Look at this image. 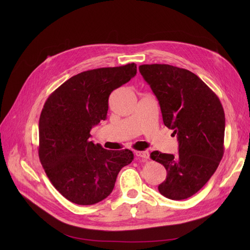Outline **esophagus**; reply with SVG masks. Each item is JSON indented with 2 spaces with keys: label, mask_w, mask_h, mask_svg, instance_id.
I'll use <instances>...</instances> for the list:
<instances>
[{
  "label": "esophagus",
  "mask_w": 250,
  "mask_h": 250,
  "mask_svg": "<svg viewBox=\"0 0 250 250\" xmlns=\"http://www.w3.org/2000/svg\"><path fill=\"white\" fill-rule=\"evenodd\" d=\"M135 155L144 158V160H148L149 156H150L148 151H135Z\"/></svg>",
  "instance_id": "obj_1"
}]
</instances>
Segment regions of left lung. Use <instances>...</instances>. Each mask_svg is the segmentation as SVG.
Segmentation results:
<instances>
[{"instance_id": "obj_1", "label": "left lung", "mask_w": 250, "mask_h": 250, "mask_svg": "<svg viewBox=\"0 0 250 250\" xmlns=\"http://www.w3.org/2000/svg\"><path fill=\"white\" fill-rule=\"evenodd\" d=\"M143 78L160 103L164 124L177 135V155L153 151L167 170L158 191L172 200L191 197L217 170L224 153L225 116L217 95L197 75L170 64H142Z\"/></svg>"}]
</instances>
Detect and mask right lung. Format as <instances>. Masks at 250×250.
<instances>
[{
  "label": "right lung",
  "mask_w": 250,
  "mask_h": 250,
  "mask_svg": "<svg viewBox=\"0 0 250 250\" xmlns=\"http://www.w3.org/2000/svg\"><path fill=\"white\" fill-rule=\"evenodd\" d=\"M137 74V64L100 67L75 75L47 99L40 117L39 156L63 197L80 206L102 201L120 170L133 160L129 149L106 150L89 141L90 129L106 119L113 89Z\"/></svg>",
  "instance_id": "obj_1"
}]
</instances>
